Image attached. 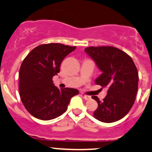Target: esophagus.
Segmentation results:
<instances>
[{
  "instance_id": "obj_1",
  "label": "esophagus",
  "mask_w": 152,
  "mask_h": 152,
  "mask_svg": "<svg viewBox=\"0 0 152 152\" xmlns=\"http://www.w3.org/2000/svg\"><path fill=\"white\" fill-rule=\"evenodd\" d=\"M82 96H83V98L85 99V100H90V99H91V98H90V96H86V95H83Z\"/></svg>"
}]
</instances>
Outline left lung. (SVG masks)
Instances as JSON below:
<instances>
[{
    "label": "left lung",
    "instance_id": "left-lung-1",
    "mask_svg": "<svg viewBox=\"0 0 152 152\" xmlns=\"http://www.w3.org/2000/svg\"><path fill=\"white\" fill-rule=\"evenodd\" d=\"M85 51L102 72L95 83L108 88L103 101L92 97L99 104L93 116L104 123L117 121L129 112L135 101L139 79L137 67L131 56L115 47L91 46Z\"/></svg>",
    "mask_w": 152,
    "mask_h": 152
}]
</instances>
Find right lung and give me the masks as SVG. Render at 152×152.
Here are the masks:
<instances>
[{"mask_svg":"<svg viewBox=\"0 0 152 152\" xmlns=\"http://www.w3.org/2000/svg\"><path fill=\"white\" fill-rule=\"evenodd\" d=\"M75 49L60 43L42 44L23 59L19 72L20 96L34 117L43 121L59 117L67 110L70 99L79 94L76 89H59L52 80L64 58Z\"/></svg>","mask_w":152,"mask_h":152,"instance_id":"obj_1","label":"right lung"}]
</instances>
